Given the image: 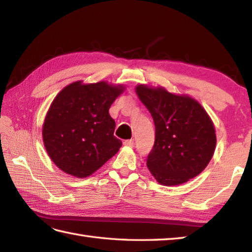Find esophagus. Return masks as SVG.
<instances>
[{
	"mask_svg": "<svg viewBox=\"0 0 252 252\" xmlns=\"http://www.w3.org/2000/svg\"><path fill=\"white\" fill-rule=\"evenodd\" d=\"M123 144H125V145L127 147H133L134 146V140H126L123 142Z\"/></svg>",
	"mask_w": 252,
	"mask_h": 252,
	"instance_id": "34e87169",
	"label": "esophagus"
}]
</instances>
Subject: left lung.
<instances>
[{
  "label": "left lung",
  "instance_id": "obj_1",
  "mask_svg": "<svg viewBox=\"0 0 252 252\" xmlns=\"http://www.w3.org/2000/svg\"><path fill=\"white\" fill-rule=\"evenodd\" d=\"M138 98L155 122L156 137L147 167L159 184L175 186L200 174L215 154V125L205 108L185 94L138 84Z\"/></svg>",
  "mask_w": 252,
  "mask_h": 252
}]
</instances>
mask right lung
I'll use <instances>...</instances> for the list:
<instances>
[{
  "mask_svg": "<svg viewBox=\"0 0 252 252\" xmlns=\"http://www.w3.org/2000/svg\"><path fill=\"white\" fill-rule=\"evenodd\" d=\"M106 81H76L63 88L46 112L42 137L52 161L63 172L88 178L122 146L114 135L109 108L125 91Z\"/></svg>",
  "mask_w": 252,
  "mask_h": 252,
  "instance_id": "right-lung-1",
  "label": "right lung"
}]
</instances>
